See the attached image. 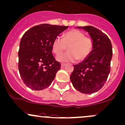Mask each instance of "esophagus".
I'll return each instance as SVG.
<instances>
[{
	"mask_svg": "<svg viewBox=\"0 0 125 125\" xmlns=\"http://www.w3.org/2000/svg\"><path fill=\"white\" fill-rule=\"evenodd\" d=\"M65 65H66V64H65V63H62V64H61V68H64V67L65 66Z\"/></svg>",
	"mask_w": 125,
	"mask_h": 125,
	"instance_id": "1",
	"label": "esophagus"
}]
</instances>
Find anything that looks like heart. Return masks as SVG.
I'll return each instance as SVG.
<instances>
[{"mask_svg": "<svg viewBox=\"0 0 125 125\" xmlns=\"http://www.w3.org/2000/svg\"><path fill=\"white\" fill-rule=\"evenodd\" d=\"M93 46L94 42L91 38L86 36L83 31L73 29L65 33L62 39L56 38L52 42V50L56 56H59L68 47L66 53L57 57V60L60 62H70L75 60L81 62L89 57Z\"/></svg>", "mask_w": 125, "mask_h": 125, "instance_id": "obj_1", "label": "heart"}]
</instances>
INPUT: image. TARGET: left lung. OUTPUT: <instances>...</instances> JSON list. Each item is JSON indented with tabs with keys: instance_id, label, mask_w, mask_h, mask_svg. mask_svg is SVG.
<instances>
[{
	"instance_id": "8db88e82",
	"label": "left lung",
	"mask_w": 125,
	"mask_h": 125,
	"mask_svg": "<svg viewBox=\"0 0 125 125\" xmlns=\"http://www.w3.org/2000/svg\"><path fill=\"white\" fill-rule=\"evenodd\" d=\"M83 28L92 39L93 49L87 58L74 65L70 79L76 90L90 94L100 90L107 81L111 70L112 45L107 35L98 29L89 26Z\"/></svg>"
}]
</instances>
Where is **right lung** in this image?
I'll list each match as a JSON object with an SVG mask.
<instances>
[{"label": "right lung", "mask_w": 125, "mask_h": 125, "mask_svg": "<svg viewBox=\"0 0 125 125\" xmlns=\"http://www.w3.org/2000/svg\"><path fill=\"white\" fill-rule=\"evenodd\" d=\"M68 27L42 24L23 35L18 52V69L23 83L30 89L43 90L55 78L61 65L52 55V42Z\"/></svg>", "instance_id": "add662e5"}]
</instances>
